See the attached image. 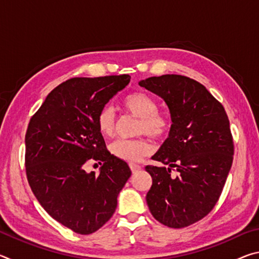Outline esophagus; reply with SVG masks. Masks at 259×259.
Masks as SVG:
<instances>
[{"instance_id":"esophagus-1","label":"esophagus","mask_w":259,"mask_h":259,"mask_svg":"<svg viewBox=\"0 0 259 259\" xmlns=\"http://www.w3.org/2000/svg\"><path fill=\"white\" fill-rule=\"evenodd\" d=\"M130 169L131 171H133V174H137L139 170H142V166L138 165V164H135V163H131L130 164Z\"/></svg>"}]
</instances>
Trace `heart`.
<instances>
[{
    "instance_id": "b5f03b06",
    "label": "heart",
    "mask_w": 259,
    "mask_h": 259,
    "mask_svg": "<svg viewBox=\"0 0 259 259\" xmlns=\"http://www.w3.org/2000/svg\"><path fill=\"white\" fill-rule=\"evenodd\" d=\"M123 107L126 112L139 119V135L146 134L152 138L160 139L169 133L170 120L164 114L157 112L154 99L144 93H135L124 99ZM97 125L103 136L109 137L115 131V113L111 106L100 109L97 115ZM152 152L151 144L146 139L120 138L112 143L111 153L117 159L126 162H138Z\"/></svg>"
}]
</instances>
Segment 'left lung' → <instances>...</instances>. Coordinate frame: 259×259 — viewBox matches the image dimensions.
Segmentation results:
<instances>
[{
  "instance_id": "obj_1",
  "label": "left lung",
  "mask_w": 259,
  "mask_h": 259,
  "mask_svg": "<svg viewBox=\"0 0 259 259\" xmlns=\"http://www.w3.org/2000/svg\"><path fill=\"white\" fill-rule=\"evenodd\" d=\"M139 85L164 100L172 122L152 156L168 168H145L152 177L147 205L161 224L182 229L207 216L222 194L234 154L229 117L204 85L187 76H152Z\"/></svg>"
}]
</instances>
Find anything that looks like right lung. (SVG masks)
Returning a JSON list of instances; mask_svg holds the SVG:
<instances>
[{
    "mask_svg": "<svg viewBox=\"0 0 259 259\" xmlns=\"http://www.w3.org/2000/svg\"><path fill=\"white\" fill-rule=\"evenodd\" d=\"M129 82L126 74L73 77L55 88L29 121V186L43 209L75 233L91 234L108 222L131 176L126 162L107 151L97 125L100 109ZM90 158L103 162L98 177L82 169Z\"/></svg>",
    "mask_w": 259,
    "mask_h": 259,
    "instance_id": "1",
    "label": "right lung"
}]
</instances>
